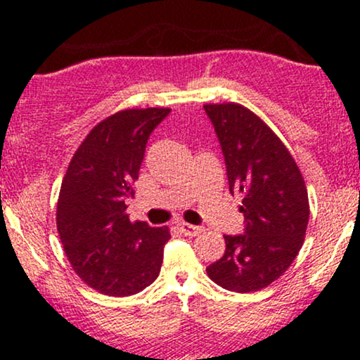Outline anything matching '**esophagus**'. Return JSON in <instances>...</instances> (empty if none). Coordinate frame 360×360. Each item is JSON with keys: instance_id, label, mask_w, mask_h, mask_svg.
<instances>
[{"instance_id": "esophagus-1", "label": "esophagus", "mask_w": 360, "mask_h": 360, "mask_svg": "<svg viewBox=\"0 0 360 360\" xmlns=\"http://www.w3.org/2000/svg\"><path fill=\"white\" fill-rule=\"evenodd\" d=\"M179 230L184 235H188V237H196V235H200L201 232H203V226L191 225V223H181Z\"/></svg>"}]
</instances>
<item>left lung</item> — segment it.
<instances>
[{"label": "left lung", "instance_id": "left-lung-1", "mask_svg": "<svg viewBox=\"0 0 360 360\" xmlns=\"http://www.w3.org/2000/svg\"><path fill=\"white\" fill-rule=\"evenodd\" d=\"M225 157L232 194H240L245 229L225 235L221 259L206 267L218 286L250 292L283 276L303 245L309 205L295 159L257 115L237 103L205 105Z\"/></svg>", "mask_w": 360, "mask_h": 360}]
</instances>
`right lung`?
I'll return each instance as SVG.
<instances>
[{
	"label": "right lung",
	"instance_id": "add662e5",
	"mask_svg": "<svg viewBox=\"0 0 360 360\" xmlns=\"http://www.w3.org/2000/svg\"><path fill=\"white\" fill-rule=\"evenodd\" d=\"M169 108L123 110L98 123L71 159L57 201V232L74 272L108 296H130L160 272L167 226L131 223L127 198L154 128Z\"/></svg>",
	"mask_w": 360,
	"mask_h": 360
}]
</instances>
